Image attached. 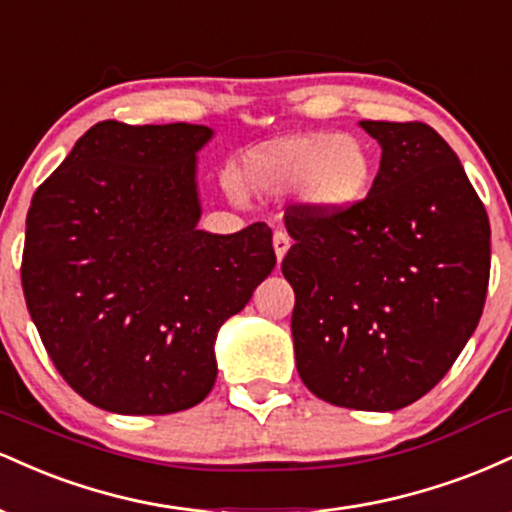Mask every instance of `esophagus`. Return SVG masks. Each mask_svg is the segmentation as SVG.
I'll use <instances>...</instances> for the list:
<instances>
[{
  "mask_svg": "<svg viewBox=\"0 0 512 512\" xmlns=\"http://www.w3.org/2000/svg\"><path fill=\"white\" fill-rule=\"evenodd\" d=\"M272 245H274V252H276V260L281 262L286 257V252H289V248H291V238L286 236L284 231H276L274 238H272Z\"/></svg>",
  "mask_w": 512,
  "mask_h": 512,
  "instance_id": "esophagus-1",
  "label": "esophagus"
}]
</instances>
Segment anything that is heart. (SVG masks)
I'll use <instances>...</instances> for the list:
<instances>
[{
  "mask_svg": "<svg viewBox=\"0 0 512 512\" xmlns=\"http://www.w3.org/2000/svg\"><path fill=\"white\" fill-rule=\"evenodd\" d=\"M240 175L260 195L296 190L305 209L317 216H342L368 197L375 178V161L368 144L337 132H303L272 139L243 158ZM233 199L243 197L233 180H226Z\"/></svg>",
  "mask_w": 512,
  "mask_h": 512,
  "instance_id": "1",
  "label": "heart"
}]
</instances>
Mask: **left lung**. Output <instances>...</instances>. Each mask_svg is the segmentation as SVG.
<instances>
[{
  "label": "left lung",
  "instance_id": "1",
  "mask_svg": "<svg viewBox=\"0 0 512 512\" xmlns=\"http://www.w3.org/2000/svg\"><path fill=\"white\" fill-rule=\"evenodd\" d=\"M358 127L383 151L368 197L332 219L293 209L281 272L296 293L291 334L305 387L334 407L397 411L440 383L477 330L491 226L436 129Z\"/></svg>",
  "mask_w": 512,
  "mask_h": 512
}]
</instances>
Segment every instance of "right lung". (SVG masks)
Returning <instances> with one entry per match:
<instances>
[{
  "label": "right lung",
  "instance_id": "right-lung-1",
  "mask_svg": "<svg viewBox=\"0 0 512 512\" xmlns=\"http://www.w3.org/2000/svg\"><path fill=\"white\" fill-rule=\"evenodd\" d=\"M204 125H93L35 190L23 296L57 370L93 407L190 409L216 383V337L272 274V228L202 231Z\"/></svg>",
  "mask_w": 512,
  "mask_h": 512
}]
</instances>
